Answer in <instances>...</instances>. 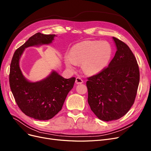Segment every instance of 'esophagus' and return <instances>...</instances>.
<instances>
[{"label":"esophagus","instance_id":"obj_1","mask_svg":"<svg viewBox=\"0 0 151 151\" xmlns=\"http://www.w3.org/2000/svg\"><path fill=\"white\" fill-rule=\"evenodd\" d=\"M75 83H76V84H82V83H83V80L81 79V78H80V77H77V78H76Z\"/></svg>","mask_w":151,"mask_h":151}]
</instances>
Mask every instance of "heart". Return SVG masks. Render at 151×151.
<instances>
[{
  "instance_id": "obj_1",
  "label": "heart",
  "mask_w": 151,
  "mask_h": 151,
  "mask_svg": "<svg viewBox=\"0 0 151 151\" xmlns=\"http://www.w3.org/2000/svg\"><path fill=\"white\" fill-rule=\"evenodd\" d=\"M111 56L112 48L107 42L84 41L71 47L69 55L65 58V63L67 68L73 70L77 63L82 62L84 73L94 75L107 67Z\"/></svg>"
}]
</instances>
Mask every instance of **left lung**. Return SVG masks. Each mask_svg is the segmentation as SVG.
I'll return each instance as SVG.
<instances>
[{"label": "left lung", "instance_id": "obj_1", "mask_svg": "<svg viewBox=\"0 0 151 151\" xmlns=\"http://www.w3.org/2000/svg\"><path fill=\"white\" fill-rule=\"evenodd\" d=\"M116 52L107 68L88 78V104L96 116L109 122L120 119L134 104L139 83L136 58L128 45L112 37Z\"/></svg>", "mask_w": 151, "mask_h": 151}]
</instances>
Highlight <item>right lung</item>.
<instances>
[{"label": "right lung", "mask_w": 151, "mask_h": 151, "mask_svg": "<svg viewBox=\"0 0 151 151\" xmlns=\"http://www.w3.org/2000/svg\"><path fill=\"white\" fill-rule=\"evenodd\" d=\"M55 36L36 33L16 50L10 64V86L18 106L25 115L39 120H49L61 110L76 78L65 79L53 70L44 79L31 82L23 75L19 60L26 48L50 44Z\"/></svg>", "instance_id": "1"}]
</instances>
